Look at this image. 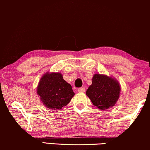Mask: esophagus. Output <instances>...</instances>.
Returning <instances> with one entry per match:
<instances>
[{"label":"esophagus","instance_id":"obj_1","mask_svg":"<svg viewBox=\"0 0 150 150\" xmlns=\"http://www.w3.org/2000/svg\"><path fill=\"white\" fill-rule=\"evenodd\" d=\"M78 92H85V88H80L78 89Z\"/></svg>","mask_w":150,"mask_h":150}]
</instances>
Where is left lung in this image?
<instances>
[{"instance_id": "left-lung-1", "label": "left lung", "mask_w": 150, "mask_h": 150, "mask_svg": "<svg viewBox=\"0 0 150 150\" xmlns=\"http://www.w3.org/2000/svg\"><path fill=\"white\" fill-rule=\"evenodd\" d=\"M120 91L121 86L116 79L106 75L94 74L86 94L94 106L105 110L115 106Z\"/></svg>"}]
</instances>
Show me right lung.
Returning <instances> with one entry per match:
<instances>
[{
  "label": "right lung",
  "instance_id": "obj_1",
  "mask_svg": "<svg viewBox=\"0 0 150 150\" xmlns=\"http://www.w3.org/2000/svg\"><path fill=\"white\" fill-rule=\"evenodd\" d=\"M37 94L44 106L52 110H60L69 104L75 95L72 86L58 72H47L42 76Z\"/></svg>",
  "mask_w": 150,
  "mask_h": 150
}]
</instances>
